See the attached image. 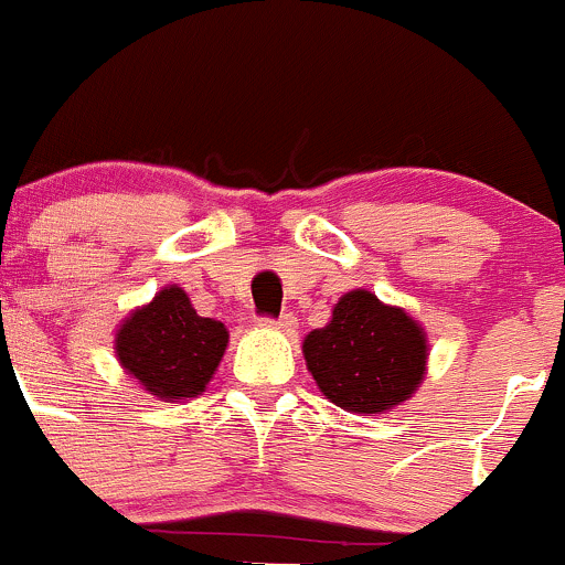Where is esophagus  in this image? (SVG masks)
I'll use <instances>...</instances> for the list:
<instances>
[{
	"mask_svg": "<svg viewBox=\"0 0 565 565\" xmlns=\"http://www.w3.org/2000/svg\"><path fill=\"white\" fill-rule=\"evenodd\" d=\"M259 324L276 328V330H281V333H295V328H298V319H295L292 315H284L278 319H259Z\"/></svg>",
	"mask_w": 565,
	"mask_h": 565,
	"instance_id": "obj_1",
	"label": "esophagus"
}]
</instances>
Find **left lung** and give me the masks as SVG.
<instances>
[{
    "instance_id": "obj_1",
    "label": "left lung",
    "mask_w": 565,
    "mask_h": 565,
    "mask_svg": "<svg viewBox=\"0 0 565 565\" xmlns=\"http://www.w3.org/2000/svg\"><path fill=\"white\" fill-rule=\"evenodd\" d=\"M306 369L324 398L347 413L383 415L413 398L429 366L424 324L369 289H350L324 328L303 339Z\"/></svg>"
}]
</instances>
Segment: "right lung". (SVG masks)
Listing matches in <instances>:
<instances>
[{
    "instance_id": "add662e5",
    "label": "right lung",
    "mask_w": 565,
    "mask_h": 565,
    "mask_svg": "<svg viewBox=\"0 0 565 565\" xmlns=\"http://www.w3.org/2000/svg\"><path fill=\"white\" fill-rule=\"evenodd\" d=\"M230 344L224 322L199 317L182 287L169 284L136 306L114 333V355L139 388L163 402L204 393Z\"/></svg>"
}]
</instances>
